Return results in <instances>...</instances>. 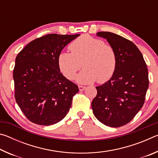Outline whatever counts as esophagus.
<instances>
[{
    "instance_id": "obj_1",
    "label": "esophagus",
    "mask_w": 158,
    "mask_h": 158,
    "mask_svg": "<svg viewBox=\"0 0 158 158\" xmlns=\"http://www.w3.org/2000/svg\"><path fill=\"white\" fill-rule=\"evenodd\" d=\"M85 86H83V85H79V89L80 91H83V90H84L85 89Z\"/></svg>"
}]
</instances>
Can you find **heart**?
Returning <instances> with one entry per match:
<instances>
[{"mask_svg":"<svg viewBox=\"0 0 158 158\" xmlns=\"http://www.w3.org/2000/svg\"><path fill=\"white\" fill-rule=\"evenodd\" d=\"M70 52H60L57 62L60 71L69 80L76 73L83 70L76 77L80 84H90L95 81L102 84L111 78L117 65L116 52L102 40L89 35H82L69 44Z\"/></svg>","mask_w":158,"mask_h":158,"instance_id":"b5f03b06","label":"heart"}]
</instances>
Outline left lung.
<instances>
[{
	"label": "left lung",
	"instance_id": "left-lung-1",
	"mask_svg": "<svg viewBox=\"0 0 158 158\" xmlns=\"http://www.w3.org/2000/svg\"><path fill=\"white\" fill-rule=\"evenodd\" d=\"M97 35L106 39L114 48L117 65L111 78L96 87L93 113L104 125L121 127L132 121L143 105L149 84L148 68L132 42L110 32H98Z\"/></svg>",
	"mask_w": 158,
	"mask_h": 158
}]
</instances>
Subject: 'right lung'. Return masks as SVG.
<instances>
[{
	"label": "right lung",
	"mask_w": 158,
	"mask_h": 158,
	"mask_svg": "<svg viewBox=\"0 0 158 158\" xmlns=\"http://www.w3.org/2000/svg\"><path fill=\"white\" fill-rule=\"evenodd\" d=\"M79 35H46L28 43L16 57L15 100L32 123H57L69 111L79 89L60 73L57 58L63 48Z\"/></svg>",
	"instance_id": "right-lung-1"
}]
</instances>
